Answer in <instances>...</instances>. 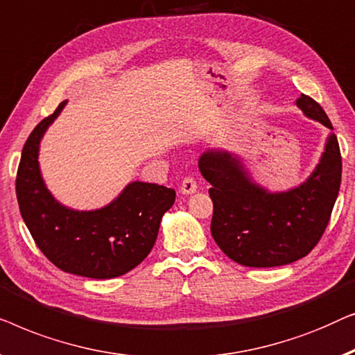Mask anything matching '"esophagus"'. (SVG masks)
Returning <instances> with one entry per match:
<instances>
[{"instance_id": "1", "label": "esophagus", "mask_w": 355, "mask_h": 355, "mask_svg": "<svg viewBox=\"0 0 355 355\" xmlns=\"http://www.w3.org/2000/svg\"><path fill=\"white\" fill-rule=\"evenodd\" d=\"M198 189V183L193 177H184L180 184V191L183 194H193Z\"/></svg>"}]
</instances>
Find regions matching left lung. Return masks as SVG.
I'll list each match as a JSON object with an SVG mask.
<instances>
[{
    "label": "left lung",
    "mask_w": 355,
    "mask_h": 355,
    "mask_svg": "<svg viewBox=\"0 0 355 355\" xmlns=\"http://www.w3.org/2000/svg\"><path fill=\"white\" fill-rule=\"evenodd\" d=\"M296 106L333 130L325 111L312 98L301 94ZM198 166L212 184L214 239L232 261L256 268L296 262L317 246L331 217L343 171L334 133L327 138L311 177L288 191H267L251 178L241 159L225 149H209Z\"/></svg>",
    "instance_id": "1"
}]
</instances>
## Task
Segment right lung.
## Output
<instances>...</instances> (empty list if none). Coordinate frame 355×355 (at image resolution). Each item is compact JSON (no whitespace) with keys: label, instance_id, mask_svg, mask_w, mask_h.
Returning a JSON list of instances; mask_svg holds the SVG:
<instances>
[{"label":"right lung","instance_id":"1","mask_svg":"<svg viewBox=\"0 0 355 355\" xmlns=\"http://www.w3.org/2000/svg\"><path fill=\"white\" fill-rule=\"evenodd\" d=\"M43 119L24 144L16 193L21 216L48 261L62 272L107 279L144 261L156 243L162 216L175 202V189L132 182L96 211H73L48 191L38 166L40 141L64 106Z\"/></svg>","mask_w":355,"mask_h":355}]
</instances>
